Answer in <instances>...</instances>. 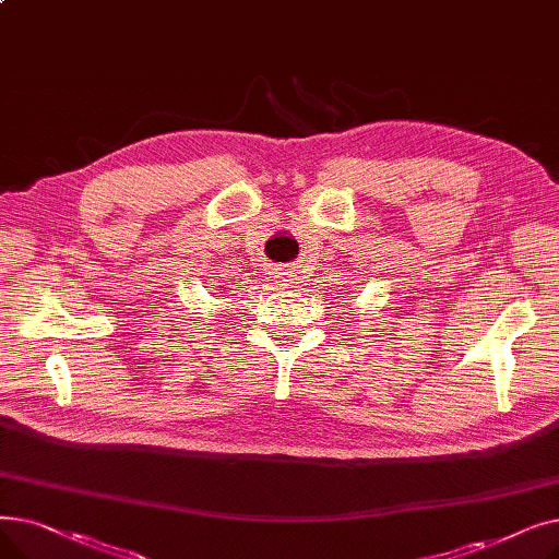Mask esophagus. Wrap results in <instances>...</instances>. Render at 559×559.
<instances>
[{"mask_svg": "<svg viewBox=\"0 0 559 559\" xmlns=\"http://www.w3.org/2000/svg\"><path fill=\"white\" fill-rule=\"evenodd\" d=\"M295 281H297V274H295V272L287 270V267H278V272H276V283H278V285L289 287Z\"/></svg>", "mask_w": 559, "mask_h": 559, "instance_id": "esophagus-1", "label": "esophagus"}]
</instances>
